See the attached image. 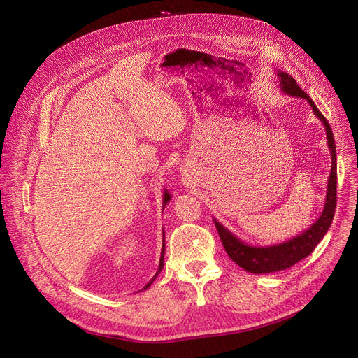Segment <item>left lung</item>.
<instances>
[{"mask_svg": "<svg viewBox=\"0 0 358 358\" xmlns=\"http://www.w3.org/2000/svg\"><path fill=\"white\" fill-rule=\"evenodd\" d=\"M278 78H280V90L286 92L287 96L292 97H300L305 99L315 116L322 122L327 131V139H328V148L331 150V174L328 178V190H327V199L325 206L321 216L312 224L309 229L302 232L300 235L286 241L281 243H275V245L268 247H254L248 245V243L242 242L238 236H235L229 229L223 227L220 222L213 219L217 234L220 236V241L223 243V248L229 255V258L236 262V264L254 274H268L274 271L287 270L300 259L306 258L317 245L321 239L325 236L328 229L331 228V223L335 215V206H336V150H335V141L332 135V129L328 123V120L324 117L321 111L317 110L313 100L308 96V94L297 85L292 75L278 71Z\"/></svg>", "mask_w": 358, "mask_h": 358, "instance_id": "left-lung-1", "label": "left lung"}]
</instances>
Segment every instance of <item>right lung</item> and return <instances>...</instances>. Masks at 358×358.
Returning a JSON list of instances; mask_svg holds the SVG:
<instances>
[{
    "label": "right lung",
    "instance_id": "obj_1",
    "mask_svg": "<svg viewBox=\"0 0 358 358\" xmlns=\"http://www.w3.org/2000/svg\"><path fill=\"white\" fill-rule=\"evenodd\" d=\"M169 200H171V196H169V193L165 190V192H164V200H162V201H164V204H162V206H165ZM162 236H164V235H162ZM164 254H165V241L162 239V251H161V258H159V267H158V271L155 273V275L152 277V280H150L149 283L143 287V290H146L150 285H152V281H154V280L157 278V275L161 273V270H162V267H164Z\"/></svg>",
    "mask_w": 358,
    "mask_h": 358
}]
</instances>
